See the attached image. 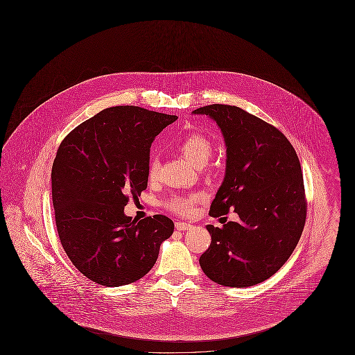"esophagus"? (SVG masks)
<instances>
[{
    "mask_svg": "<svg viewBox=\"0 0 355 355\" xmlns=\"http://www.w3.org/2000/svg\"><path fill=\"white\" fill-rule=\"evenodd\" d=\"M190 227H191V223H189V222H184V220H177L175 222V229L180 230V232H185V230H189Z\"/></svg>",
    "mask_w": 355,
    "mask_h": 355,
    "instance_id": "esophagus-1",
    "label": "esophagus"
}]
</instances>
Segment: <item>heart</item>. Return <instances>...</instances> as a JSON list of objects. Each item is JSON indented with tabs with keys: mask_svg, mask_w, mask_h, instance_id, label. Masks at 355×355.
I'll list each match as a JSON object with an SVG mask.
<instances>
[{
	"mask_svg": "<svg viewBox=\"0 0 355 355\" xmlns=\"http://www.w3.org/2000/svg\"><path fill=\"white\" fill-rule=\"evenodd\" d=\"M175 148L182 155H185L186 159L196 168L205 166L210 161L214 150L211 141L200 133H190L185 135L181 141L177 142ZM158 168H159L158 161L155 157H153L148 165V178L150 181H154L158 177ZM203 198L205 196L202 193H191L186 196L175 194L170 197L165 203V206L177 214L187 216L194 210V206L201 202Z\"/></svg>",
	"mask_w": 355,
	"mask_h": 355,
	"instance_id": "1",
	"label": "heart"
}]
</instances>
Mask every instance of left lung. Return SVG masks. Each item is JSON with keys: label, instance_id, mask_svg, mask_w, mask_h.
Instances as JSON below:
<instances>
[{"label": "left lung", "instance_id": "1", "mask_svg": "<svg viewBox=\"0 0 355 355\" xmlns=\"http://www.w3.org/2000/svg\"><path fill=\"white\" fill-rule=\"evenodd\" d=\"M193 113L214 119L226 144V175L209 214L218 218L234 209L239 217L206 226L211 243L200 265L222 286L261 284L284 266L304 232L307 200L298 155L282 132L238 106L213 103Z\"/></svg>", "mask_w": 355, "mask_h": 355}]
</instances>
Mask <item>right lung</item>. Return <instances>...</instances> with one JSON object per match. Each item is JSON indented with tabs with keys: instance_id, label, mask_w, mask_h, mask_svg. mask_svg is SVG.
I'll list each match as a JSON object with an SVG mask.
<instances>
[{
	"instance_id": "add662e5",
	"label": "right lung",
	"mask_w": 355,
	"mask_h": 355,
	"mask_svg": "<svg viewBox=\"0 0 355 355\" xmlns=\"http://www.w3.org/2000/svg\"><path fill=\"white\" fill-rule=\"evenodd\" d=\"M177 116L113 106L86 119L61 142L51 168L60 241L73 265L102 286L129 285L148 274L173 220L123 214L148 186L150 146Z\"/></svg>"
}]
</instances>
